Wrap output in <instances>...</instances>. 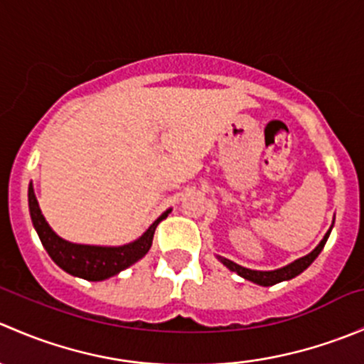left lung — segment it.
<instances>
[{
    "label": "left lung",
    "instance_id": "left-lung-1",
    "mask_svg": "<svg viewBox=\"0 0 364 364\" xmlns=\"http://www.w3.org/2000/svg\"><path fill=\"white\" fill-rule=\"evenodd\" d=\"M333 225H335V220H333L331 227H329V230H328V232H326V236L322 237L321 243H318L317 247H315L310 253H308V255L301 257V259H297V260H294V262L287 264V266L280 267V269L257 271V269H248V267L240 266V264L232 262V260L225 259V257H222V255H216V259H218L220 262L223 264V266L229 267L230 271H234V273L240 274L241 278H245V280L253 282V284H257V285H262V287H269V285L280 284V282L292 280V278H296L297 274L303 273V271L306 269V267L310 266V264L314 262L315 259H317L318 253L322 252V248H324V245H326V241H328L329 234H331Z\"/></svg>",
    "mask_w": 364,
    "mask_h": 364
}]
</instances>
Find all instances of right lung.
<instances>
[{
  "instance_id": "add662e5",
  "label": "right lung",
  "mask_w": 364,
  "mask_h": 364,
  "mask_svg": "<svg viewBox=\"0 0 364 364\" xmlns=\"http://www.w3.org/2000/svg\"><path fill=\"white\" fill-rule=\"evenodd\" d=\"M28 203L33 227H35L36 234H38L40 241H42L43 248L49 253L50 259L72 277H79L90 282L107 280L119 271L130 267L139 259H142L151 248L156 225L161 220L167 218L168 213L172 211V209H167L165 213H161L159 218L149 225V229L132 243L121 245V247H98V245L70 243V241L58 236L40 211L33 183H29Z\"/></svg>"
}]
</instances>
